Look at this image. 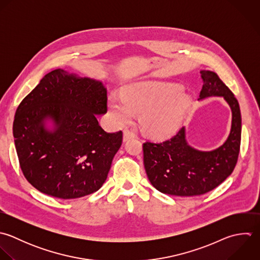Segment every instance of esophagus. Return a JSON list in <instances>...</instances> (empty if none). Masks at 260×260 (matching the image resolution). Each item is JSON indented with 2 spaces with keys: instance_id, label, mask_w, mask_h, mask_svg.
I'll return each instance as SVG.
<instances>
[{
  "instance_id": "esophagus-1",
  "label": "esophagus",
  "mask_w": 260,
  "mask_h": 260,
  "mask_svg": "<svg viewBox=\"0 0 260 260\" xmlns=\"http://www.w3.org/2000/svg\"><path fill=\"white\" fill-rule=\"evenodd\" d=\"M133 138H135V134H134L132 131L125 128V129L123 131V141L125 142V141H127V140H129V139H133Z\"/></svg>"
}]
</instances>
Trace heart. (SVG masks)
I'll list each match as a JSON object with an SVG mask.
<instances>
[{"label": "heart", "instance_id": "1", "mask_svg": "<svg viewBox=\"0 0 260 260\" xmlns=\"http://www.w3.org/2000/svg\"><path fill=\"white\" fill-rule=\"evenodd\" d=\"M181 85L143 81L120 90L119 96L111 94L108 109L113 121L124 124L140 113L142 126L156 137H169L180 127L189 107L190 99L181 93Z\"/></svg>", "mask_w": 260, "mask_h": 260}]
</instances>
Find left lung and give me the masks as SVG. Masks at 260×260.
<instances>
[{
	"instance_id": "1",
	"label": "left lung",
	"mask_w": 260,
	"mask_h": 260,
	"mask_svg": "<svg viewBox=\"0 0 260 260\" xmlns=\"http://www.w3.org/2000/svg\"><path fill=\"white\" fill-rule=\"evenodd\" d=\"M204 81L200 99L223 97L232 111L226 142L213 151H200L186 141L185 127L163 143L143 145L144 166L152 185L162 193L177 197L205 194L219 186L236 166L241 143V112L237 99L219 76L201 71Z\"/></svg>"
}]
</instances>
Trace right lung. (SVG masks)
<instances>
[{
  "label": "right lung",
  "instance_id": "1",
  "mask_svg": "<svg viewBox=\"0 0 260 260\" xmlns=\"http://www.w3.org/2000/svg\"><path fill=\"white\" fill-rule=\"evenodd\" d=\"M107 112L102 82L56 69L19 104L13 136L21 170L40 192L74 200L105 182L122 132L106 133L97 115ZM53 122L48 129L46 122Z\"/></svg>",
  "mask_w": 260,
  "mask_h": 260
}]
</instances>
